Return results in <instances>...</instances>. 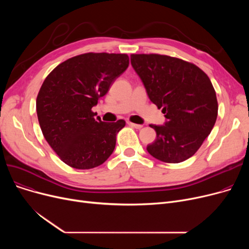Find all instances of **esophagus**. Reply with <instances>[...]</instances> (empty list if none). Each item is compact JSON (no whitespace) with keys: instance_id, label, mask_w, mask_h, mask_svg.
<instances>
[{"instance_id":"1","label":"esophagus","mask_w":249,"mask_h":249,"mask_svg":"<svg viewBox=\"0 0 249 249\" xmlns=\"http://www.w3.org/2000/svg\"><path fill=\"white\" fill-rule=\"evenodd\" d=\"M127 124L129 125V126H131V127H134V128H136V129H141L143 126L142 125H139V124H135V123H132V122H130V121H127Z\"/></svg>"}]
</instances>
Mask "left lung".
<instances>
[{"mask_svg":"<svg viewBox=\"0 0 249 249\" xmlns=\"http://www.w3.org/2000/svg\"><path fill=\"white\" fill-rule=\"evenodd\" d=\"M131 64L150 101L165 114L164 125H150L156 139L147 151L156 160L178 163L193 156L213 129L216 91L194 63L161 54H131Z\"/></svg>","mask_w":249,"mask_h":249,"instance_id":"8db88e82","label":"left lung"}]
</instances>
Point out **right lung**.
I'll return each mask as SVG.
<instances>
[{"label": "right lung", "instance_id": "add662e5", "mask_svg": "<svg viewBox=\"0 0 249 249\" xmlns=\"http://www.w3.org/2000/svg\"><path fill=\"white\" fill-rule=\"evenodd\" d=\"M124 53L89 52L58 64L44 80L36 99L39 125L59 159L77 169L106 161L124 120L107 123L91 108L128 68Z\"/></svg>", "mask_w": 249, "mask_h": 249}]
</instances>
